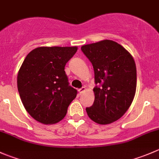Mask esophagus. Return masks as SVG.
<instances>
[{
	"label": "esophagus",
	"instance_id": "esophagus-1",
	"mask_svg": "<svg viewBox=\"0 0 159 159\" xmlns=\"http://www.w3.org/2000/svg\"><path fill=\"white\" fill-rule=\"evenodd\" d=\"M85 91H86V89L84 87H83V88H81V89L78 90V92H79L80 94H82V93H84Z\"/></svg>",
	"mask_w": 159,
	"mask_h": 159
}]
</instances>
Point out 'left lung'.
Returning <instances> with one entry per match:
<instances>
[{"instance_id": "8db88e82", "label": "left lung", "mask_w": 159, "mask_h": 159, "mask_svg": "<svg viewBox=\"0 0 159 159\" xmlns=\"http://www.w3.org/2000/svg\"><path fill=\"white\" fill-rule=\"evenodd\" d=\"M91 62L96 84L94 102L86 108L88 115L99 125H108L121 118L131 106L136 92L137 74L132 55L111 40H102L81 46Z\"/></svg>"}]
</instances>
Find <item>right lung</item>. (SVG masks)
<instances>
[{"label": "right lung", "mask_w": 159, "mask_h": 159, "mask_svg": "<svg viewBox=\"0 0 159 159\" xmlns=\"http://www.w3.org/2000/svg\"><path fill=\"white\" fill-rule=\"evenodd\" d=\"M78 47H39L26 56L17 73V89L28 114L44 125L55 124L67 114L77 90L68 85L65 66Z\"/></svg>", "instance_id": "1"}]
</instances>
